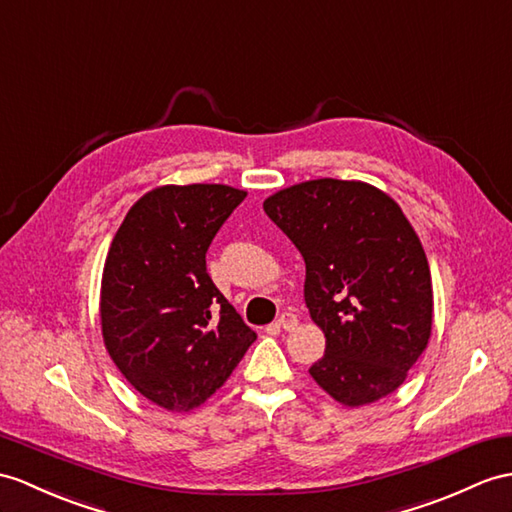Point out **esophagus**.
I'll return each instance as SVG.
<instances>
[{
	"mask_svg": "<svg viewBox=\"0 0 512 512\" xmlns=\"http://www.w3.org/2000/svg\"><path fill=\"white\" fill-rule=\"evenodd\" d=\"M278 328L291 332L297 328V317L293 313H282L280 319H278Z\"/></svg>",
	"mask_w": 512,
	"mask_h": 512,
	"instance_id": "1",
	"label": "esophagus"
}]
</instances>
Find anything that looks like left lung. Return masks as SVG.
<instances>
[{"label":"left lung","instance_id":"left-lung-1","mask_svg":"<svg viewBox=\"0 0 512 512\" xmlns=\"http://www.w3.org/2000/svg\"><path fill=\"white\" fill-rule=\"evenodd\" d=\"M263 208L304 256V299L326 336L313 380L350 408L400 389L428 347L434 310L428 258L400 204L367 182L319 178Z\"/></svg>","mask_w":512,"mask_h":512}]
</instances>
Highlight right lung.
<instances>
[{
    "label": "right lung",
    "mask_w": 512,
    "mask_h": 512,
    "mask_svg": "<svg viewBox=\"0 0 512 512\" xmlns=\"http://www.w3.org/2000/svg\"><path fill=\"white\" fill-rule=\"evenodd\" d=\"M245 195L228 184L156 186L110 243L104 345L123 378L171 413L202 406L256 341L206 273L210 241Z\"/></svg>",
    "instance_id": "add662e5"
}]
</instances>
